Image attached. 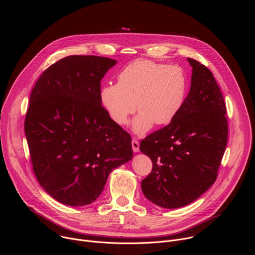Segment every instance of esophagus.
Segmentation results:
<instances>
[{
    "mask_svg": "<svg viewBox=\"0 0 255 255\" xmlns=\"http://www.w3.org/2000/svg\"><path fill=\"white\" fill-rule=\"evenodd\" d=\"M132 149L134 152H138L139 151V142L135 139L132 140Z\"/></svg>",
    "mask_w": 255,
    "mask_h": 255,
    "instance_id": "1",
    "label": "esophagus"
}]
</instances>
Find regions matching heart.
Masks as SVG:
<instances>
[{
    "label": "heart",
    "mask_w": 255,
    "mask_h": 255,
    "mask_svg": "<svg viewBox=\"0 0 255 255\" xmlns=\"http://www.w3.org/2000/svg\"><path fill=\"white\" fill-rule=\"evenodd\" d=\"M187 92L188 79L181 67L136 59L119 72L117 84L102 87L100 102L110 119L121 126L137 108L140 113L132 122V130L143 135L153 124H169L183 108Z\"/></svg>",
    "instance_id": "heart-1"
}]
</instances>
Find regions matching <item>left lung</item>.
<instances>
[{
  "mask_svg": "<svg viewBox=\"0 0 255 255\" xmlns=\"http://www.w3.org/2000/svg\"><path fill=\"white\" fill-rule=\"evenodd\" d=\"M193 67L191 89L177 116L140 142L152 161L141 181L150 202L166 208L187 206L215 183L228 138L226 106L212 72L188 58Z\"/></svg>",
  "mask_w": 255,
  "mask_h": 255,
  "instance_id": "1",
  "label": "left lung"
}]
</instances>
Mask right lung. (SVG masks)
I'll return each instance as SVG.
<instances>
[{
	"instance_id": "right-lung-1",
	"label": "right lung",
	"mask_w": 255,
	"mask_h": 255,
	"mask_svg": "<svg viewBox=\"0 0 255 255\" xmlns=\"http://www.w3.org/2000/svg\"><path fill=\"white\" fill-rule=\"evenodd\" d=\"M117 61L70 55L49 66L33 88L25 135L34 173L57 202H95L110 172L132 159L131 136L100 102L101 81Z\"/></svg>"
}]
</instances>
